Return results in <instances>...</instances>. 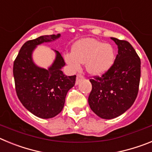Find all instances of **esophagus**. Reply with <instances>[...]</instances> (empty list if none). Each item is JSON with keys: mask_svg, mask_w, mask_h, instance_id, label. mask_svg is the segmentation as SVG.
Masks as SVG:
<instances>
[{"mask_svg": "<svg viewBox=\"0 0 152 152\" xmlns=\"http://www.w3.org/2000/svg\"><path fill=\"white\" fill-rule=\"evenodd\" d=\"M84 79V77H83L82 75H77V78H76V84H78L79 82H80V80H83Z\"/></svg>", "mask_w": 152, "mask_h": 152, "instance_id": "34e87169", "label": "esophagus"}]
</instances>
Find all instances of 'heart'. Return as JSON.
<instances>
[{
    "instance_id": "heart-1",
    "label": "heart",
    "mask_w": 152,
    "mask_h": 152,
    "mask_svg": "<svg viewBox=\"0 0 152 152\" xmlns=\"http://www.w3.org/2000/svg\"><path fill=\"white\" fill-rule=\"evenodd\" d=\"M116 60V52L112 45L92 38L77 41L72 52L64 55V61L70 68L77 72L81 64H86V69L94 76H102L109 72Z\"/></svg>"
}]
</instances>
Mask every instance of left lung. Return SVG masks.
Instances as JSON below:
<instances>
[{
	"instance_id": "obj_1",
	"label": "left lung",
	"mask_w": 152,
	"mask_h": 152,
	"mask_svg": "<svg viewBox=\"0 0 152 152\" xmlns=\"http://www.w3.org/2000/svg\"><path fill=\"white\" fill-rule=\"evenodd\" d=\"M118 47L112 68L101 77L91 79L92 91L88 103L92 111L102 119L119 116L132 107L139 91L141 61L131 44L111 37Z\"/></svg>"
}]
</instances>
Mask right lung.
<instances>
[{
    "label": "right lung",
    "instance_id": "right-lung-1",
    "mask_svg": "<svg viewBox=\"0 0 152 152\" xmlns=\"http://www.w3.org/2000/svg\"><path fill=\"white\" fill-rule=\"evenodd\" d=\"M61 34L41 36L23 45L13 63V77L19 100L37 117L50 119L61 113L67 93L75 84L76 75L66 76L61 71L65 65L59 52L49 68H40L33 59L36 46L56 41Z\"/></svg>",
    "mask_w": 152,
    "mask_h": 152
}]
</instances>
